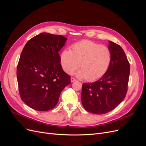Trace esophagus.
<instances>
[{
  "instance_id": "1",
  "label": "esophagus",
  "mask_w": 146,
  "mask_h": 146,
  "mask_svg": "<svg viewBox=\"0 0 146 146\" xmlns=\"http://www.w3.org/2000/svg\"><path fill=\"white\" fill-rule=\"evenodd\" d=\"M76 79H75L74 78H70V82H76Z\"/></svg>"
}]
</instances>
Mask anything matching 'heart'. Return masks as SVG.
<instances>
[{
    "instance_id": "b5f03b06",
    "label": "heart",
    "mask_w": 146,
    "mask_h": 146,
    "mask_svg": "<svg viewBox=\"0 0 146 146\" xmlns=\"http://www.w3.org/2000/svg\"><path fill=\"white\" fill-rule=\"evenodd\" d=\"M111 60L108 47L88 40L75 43L72 50L66 48L60 55L61 64L66 73L72 74L79 66L80 69L76 72L77 76L90 82L104 76Z\"/></svg>"
}]
</instances>
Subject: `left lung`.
I'll list each match as a JSON object with an SVG mask.
<instances>
[{"label":"left lung","instance_id":"obj_1","mask_svg":"<svg viewBox=\"0 0 146 146\" xmlns=\"http://www.w3.org/2000/svg\"><path fill=\"white\" fill-rule=\"evenodd\" d=\"M111 60L107 71L98 80L83 83L82 103L86 111L103 114L120 104L126 96L130 64L122 48L111 41L108 46Z\"/></svg>","mask_w":146,"mask_h":146}]
</instances>
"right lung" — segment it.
Listing matches in <instances>:
<instances>
[{
    "instance_id": "add662e5",
    "label": "right lung",
    "mask_w": 146,
    "mask_h": 146,
    "mask_svg": "<svg viewBox=\"0 0 146 146\" xmlns=\"http://www.w3.org/2000/svg\"><path fill=\"white\" fill-rule=\"evenodd\" d=\"M67 38L41 33L26 43L17 68L21 98L29 107L41 111L54 108L61 92L70 83L61 68L60 50Z\"/></svg>"
}]
</instances>
